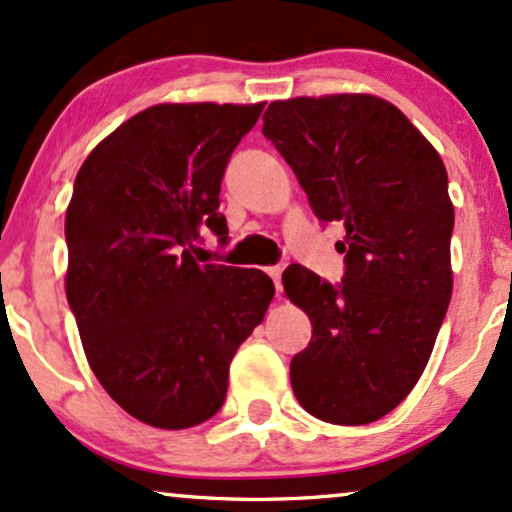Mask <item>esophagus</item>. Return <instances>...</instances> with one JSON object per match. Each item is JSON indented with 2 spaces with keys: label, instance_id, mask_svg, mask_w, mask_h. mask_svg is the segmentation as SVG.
Here are the masks:
<instances>
[{
  "label": "esophagus",
  "instance_id": "1",
  "mask_svg": "<svg viewBox=\"0 0 512 512\" xmlns=\"http://www.w3.org/2000/svg\"><path fill=\"white\" fill-rule=\"evenodd\" d=\"M266 273H268L270 277H273L275 289H277V292H280V289H282V268H280V266H270V268L266 270Z\"/></svg>",
  "mask_w": 512,
  "mask_h": 512
}]
</instances>
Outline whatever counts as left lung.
Instances as JSON below:
<instances>
[{"instance_id":"left-lung-1","label":"left lung","mask_w":512,"mask_h":512,"mask_svg":"<svg viewBox=\"0 0 512 512\" xmlns=\"http://www.w3.org/2000/svg\"><path fill=\"white\" fill-rule=\"evenodd\" d=\"M263 135L320 223L342 220L344 277L289 266L282 285L313 337L289 365L308 413L368 425L410 394L451 301L453 204L439 154L394 104L370 94L273 102Z\"/></svg>"}]
</instances>
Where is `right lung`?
Masks as SVG:
<instances>
[{
  "mask_svg": "<svg viewBox=\"0 0 512 512\" xmlns=\"http://www.w3.org/2000/svg\"><path fill=\"white\" fill-rule=\"evenodd\" d=\"M263 104H159L87 156L66 211L68 306L106 394L132 418L185 430L218 413L239 344L273 280L194 258L225 239L220 182Z\"/></svg>",
  "mask_w": 512,
  "mask_h": 512,
  "instance_id": "1",
  "label": "right lung"
}]
</instances>
